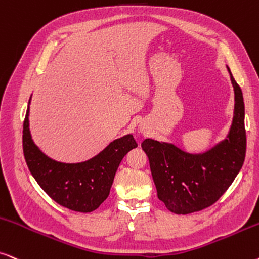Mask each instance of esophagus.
<instances>
[{
	"label": "esophagus",
	"mask_w": 259,
	"mask_h": 259,
	"mask_svg": "<svg viewBox=\"0 0 259 259\" xmlns=\"http://www.w3.org/2000/svg\"><path fill=\"white\" fill-rule=\"evenodd\" d=\"M144 133H145V132H144Z\"/></svg>",
	"instance_id": "1"
}]
</instances>
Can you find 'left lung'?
Listing matches in <instances>:
<instances>
[{
  "instance_id": "8db88e82",
  "label": "left lung",
  "mask_w": 259,
  "mask_h": 259,
  "mask_svg": "<svg viewBox=\"0 0 259 259\" xmlns=\"http://www.w3.org/2000/svg\"><path fill=\"white\" fill-rule=\"evenodd\" d=\"M233 119L226 138L202 153L187 152L172 143L145 139L158 199L175 214H190L211 206L232 184L244 164L246 152L243 93L233 78Z\"/></svg>"
}]
</instances>
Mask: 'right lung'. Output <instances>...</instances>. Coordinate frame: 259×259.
Masks as SVG:
<instances>
[{"mask_svg": "<svg viewBox=\"0 0 259 259\" xmlns=\"http://www.w3.org/2000/svg\"><path fill=\"white\" fill-rule=\"evenodd\" d=\"M28 101L23 122L22 145L32 176L41 189L60 206L89 213L100 207L109 195L114 176L127 152L138 144L132 134L113 140L95 157L80 163H63L50 158L33 142L29 130Z\"/></svg>", "mask_w": 259, "mask_h": 259, "instance_id": "1", "label": "right lung"}]
</instances>
